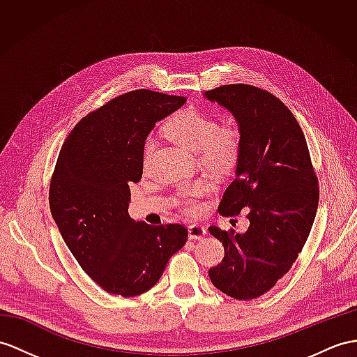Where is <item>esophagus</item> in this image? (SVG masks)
Wrapping results in <instances>:
<instances>
[{
	"instance_id": "esophagus-1",
	"label": "esophagus",
	"mask_w": 357,
	"mask_h": 357,
	"mask_svg": "<svg viewBox=\"0 0 357 357\" xmlns=\"http://www.w3.org/2000/svg\"><path fill=\"white\" fill-rule=\"evenodd\" d=\"M206 234H207L206 227H203V225H199V224H192V225H189V227H188V236H189V239H192V241L203 239Z\"/></svg>"
}]
</instances>
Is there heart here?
<instances>
[{"label":"heart","mask_w":357,"mask_h":357,"mask_svg":"<svg viewBox=\"0 0 357 357\" xmlns=\"http://www.w3.org/2000/svg\"><path fill=\"white\" fill-rule=\"evenodd\" d=\"M163 132L169 141L180 145L188 151H197L207 168L215 172H227L238 160L241 150L239 130L230 126H216L211 113L188 107L177 112L168 119ZM153 146V139L146 141L145 154H149ZM211 189V183L206 180L197 181L186 189L180 199V206L188 215H197L202 208L198 198Z\"/></svg>","instance_id":"b5f03b06"}]
</instances>
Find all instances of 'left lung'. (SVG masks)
<instances>
[{
	"label": "left lung",
	"instance_id": "8db88e82",
	"mask_svg": "<svg viewBox=\"0 0 357 357\" xmlns=\"http://www.w3.org/2000/svg\"><path fill=\"white\" fill-rule=\"evenodd\" d=\"M204 97L231 113L241 135L236 178L218 211L234 216L247 208L250 220L245 233L208 229L225 251L208 277L229 297L253 300L289 271L306 244L318 208V178L300 124L273 93L241 83Z\"/></svg>",
	"mask_w": 357,
	"mask_h": 357
}]
</instances>
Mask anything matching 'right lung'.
<instances>
[{
    "instance_id": "1",
    "label": "right lung",
    "mask_w": 357,
    "mask_h": 357,
    "mask_svg": "<svg viewBox=\"0 0 357 357\" xmlns=\"http://www.w3.org/2000/svg\"><path fill=\"white\" fill-rule=\"evenodd\" d=\"M185 97L139 89L110 100L78 123L59 153L50 208L65 244L101 288L135 297L159 282L186 244L181 224L130 218V185L142 178L145 139Z\"/></svg>"
}]
</instances>
